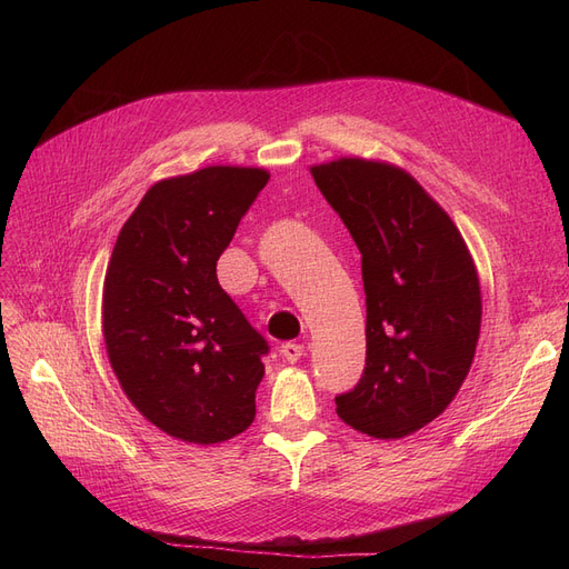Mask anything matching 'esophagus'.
Segmentation results:
<instances>
[{
	"label": "esophagus",
	"mask_w": 569,
	"mask_h": 569,
	"mask_svg": "<svg viewBox=\"0 0 569 569\" xmlns=\"http://www.w3.org/2000/svg\"><path fill=\"white\" fill-rule=\"evenodd\" d=\"M280 353L282 358L287 360V363H297V360L303 356V343H297V341H287L280 347Z\"/></svg>",
	"instance_id": "34e87169"
}]
</instances>
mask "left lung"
<instances>
[{
	"instance_id": "8db88e82",
	"label": "left lung",
	"mask_w": 569,
	"mask_h": 569,
	"mask_svg": "<svg viewBox=\"0 0 569 569\" xmlns=\"http://www.w3.org/2000/svg\"><path fill=\"white\" fill-rule=\"evenodd\" d=\"M313 180L360 251L366 368L337 416L375 439L432 422L458 393L481 322L479 280L453 220L389 163L339 159Z\"/></svg>"
}]
</instances>
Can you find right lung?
I'll use <instances>...</instances> for the list:
<instances>
[{
  "label": "right lung",
  "mask_w": 569,
  "mask_h": 569,
  "mask_svg": "<svg viewBox=\"0 0 569 569\" xmlns=\"http://www.w3.org/2000/svg\"><path fill=\"white\" fill-rule=\"evenodd\" d=\"M268 173L209 166L153 184L120 230L104 280V341L142 416L189 443L253 422L270 347L218 284L228 249Z\"/></svg>",
  "instance_id": "obj_1"
}]
</instances>
